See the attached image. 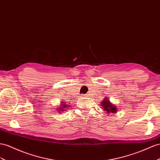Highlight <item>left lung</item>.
I'll list each match as a JSON object with an SVG mask.
<instances>
[{"label":"left lung","mask_w":160,"mask_h":160,"mask_svg":"<svg viewBox=\"0 0 160 160\" xmlns=\"http://www.w3.org/2000/svg\"><path fill=\"white\" fill-rule=\"evenodd\" d=\"M101 106L103 109L106 112V113H108V114L109 113H116L118 112V108L116 106L112 103L111 102L109 101V99L108 97H105L103 101L101 102Z\"/></svg>","instance_id":"obj_1"}]
</instances>
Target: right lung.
Here are the masks:
<instances>
[{"label":"right lung","mask_w":160,"mask_h":160,"mask_svg":"<svg viewBox=\"0 0 160 160\" xmlns=\"http://www.w3.org/2000/svg\"><path fill=\"white\" fill-rule=\"evenodd\" d=\"M61 104L58 106V108H57V111H59L58 112H65L66 111L67 109H68L69 105H68V103H65L63 101H61Z\"/></svg>","instance_id":"obj_1"}]
</instances>
